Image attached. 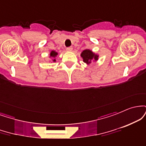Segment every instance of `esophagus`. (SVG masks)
Segmentation results:
<instances>
[{
    "label": "esophagus",
    "mask_w": 146,
    "mask_h": 146,
    "mask_svg": "<svg viewBox=\"0 0 146 146\" xmlns=\"http://www.w3.org/2000/svg\"><path fill=\"white\" fill-rule=\"evenodd\" d=\"M66 50H67L68 51H73V47H72V46H70V47L66 48Z\"/></svg>",
    "instance_id": "34e87169"
}]
</instances>
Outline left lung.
<instances>
[{"label": "left lung", "instance_id": "left-lung-1", "mask_svg": "<svg viewBox=\"0 0 146 146\" xmlns=\"http://www.w3.org/2000/svg\"><path fill=\"white\" fill-rule=\"evenodd\" d=\"M80 56L82 58L83 62L86 63L87 65H89L92 62H97L99 59V55L95 53L90 49H85L82 52Z\"/></svg>", "mask_w": 146, "mask_h": 146}]
</instances>
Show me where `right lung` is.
Returning a JSON list of instances; mask_svg holds the SVG:
<instances>
[{
	"instance_id": "1",
	"label": "right lung",
	"mask_w": 146,
	"mask_h": 146,
	"mask_svg": "<svg viewBox=\"0 0 146 146\" xmlns=\"http://www.w3.org/2000/svg\"><path fill=\"white\" fill-rule=\"evenodd\" d=\"M58 56V52H56V51H51L50 52L49 58L51 60H49V62H56V60L55 59V58H56Z\"/></svg>"
}]
</instances>
